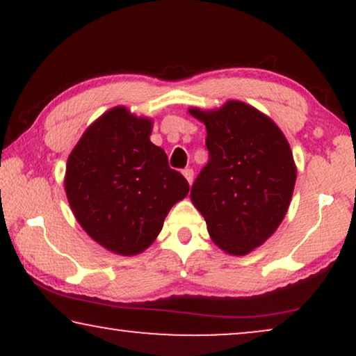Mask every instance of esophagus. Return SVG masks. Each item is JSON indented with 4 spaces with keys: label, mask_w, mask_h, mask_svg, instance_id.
I'll use <instances>...</instances> for the list:
<instances>
[{
    "label": "esophagus",
    "mask_w": 356,
    "mask_h": 356,
    "mask_svg": "<svg viewBox=\"0 0 356 356\" xmlns=\"http://www.w3.org/2000/svg\"><path fill=\"white\" fill-rule=\"evenodd\" d=\"M183 175H184V178L188 179V183L191 184L193 183V178H194V170L193 168H184L183 170Z\"/></svg>",
    "instance_id": "34e87169"
}]
</instances>
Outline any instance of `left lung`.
Instances as JSON below:
<instances>
[{"instance_id":"left-lung-1","label":"left lung","mask_w":356,"mask_h":356,"mask_svg":"<svg viewBox=\"0 0 356 356\" xmlns=\"http://www.w3.org/2000/svg\"><path fill=\"white\" fill-rule=\"evenodd\" d=\"M189 113L206 124L209 162L191 188L213 243L245 256L277 230L289 211L296 168L277 124L243 102Z\"/></svg>"}]
</instances>
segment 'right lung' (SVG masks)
<instances>
[{
	"mask_svg": "<svg viewBox=\"0 0 356 356\" xmlns=\"http://www.w3.org/2000/svg\"><path fill=\"white\" fill-rule=\"evenodd\" d=\"M150 131L152 121L116 106L89 126L67 159L65 188L77 222L116 254L152 245L170 209L189 191L165 150L150 143Z\"/></svg>",
	"mask_w": 356,
	"mask_h": 356,
	"instance_id": "add662e5",
	"label": "right lung"
}]
</instances>
